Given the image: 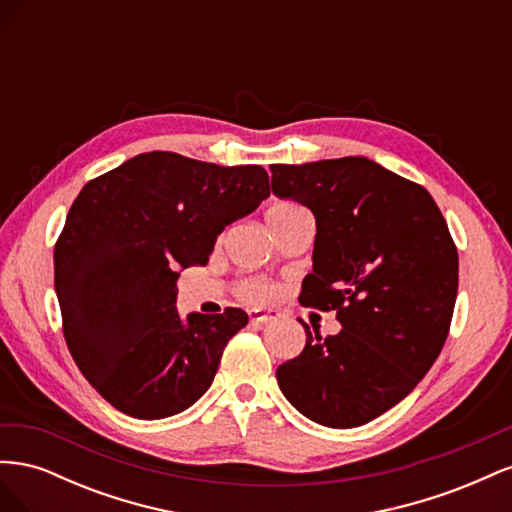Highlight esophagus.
<instances>
[{"mask_svg":"<svg viewBox=\"0 0 512 512\" xmlns=\"http://www.w3.org/2000/svg\"><path fill=\"white\" fill-rule=\"evenodd\" d=\"M277 316L280 314L273 312V309H250V320L254 324H267V322L275 320Z\"/></svg>","mask_w":512,"mask_h":512,"instance_id":"1","label":"esophagus"}]
</instances>
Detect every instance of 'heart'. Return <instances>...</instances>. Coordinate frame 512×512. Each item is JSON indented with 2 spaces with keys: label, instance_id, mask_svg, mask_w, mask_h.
I'll list each match as a JSON object with an SVG mask.
<instances>
[{
  "label": "heart",
  "instance_id": "obj_1",
  "mask_svg": "<svg viewBox=\"0 0 512 512\" xmlns=\"http://www.w3.org/2000/svg\"><path fill=\"white\" fill-rule=\"evenodd\" d=\"M294 211H303L301 205L297 203H290V200H284V203H275L269 211H267V222L269 220H275V218H284V215H290ZM241 294L247 299L252 301H262L267 299L271 294V288L265 284V282H258V280H250V282H243L241 284Z\"/></svg>",
  "mask_w": 512,
  "mask_h": 512
}]
</instances>
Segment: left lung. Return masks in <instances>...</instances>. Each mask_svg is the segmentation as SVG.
<instances>
[{
    "mask_svg": "<svg viewBox=\"0 0 512 512\" xmlns=\"http://www.w3.org/2000/svg\"><path fill=\"white\" fill-rule=\"evenodd\" d=\"M271 188L316 218L314 271L299 303L337 312V335L307 333L277 367L290 404L314 423L359 427L397 406L451 329L459 256L431 194L367 158L271 164Z\"/></svg>",
    "mask_w": 512,
    "mask_h": 512,
    "instance_id": "1",
    "label": "left lung"
}]
</instances>
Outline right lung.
I'll use <instances>...</instances> for the list:
<instances>
[{
    "mask_svg": "<svg viewBox=\"0 0 512 512\" xmlns=\"http://www.w3.org/2000/svg\"><path fill=\"white\" fill-rule=\"evenodd\" d=\"M271 194L256 164L141 153L91 179L55 243L64 337L89 384L119 412L153 421L205 395L247 314H177V269L207 265L220 232Z\"/></svg>",
    "mask_w": 512,
    "mask_h": 512,
    "instance_id": "obj_1",
    "label": "right lung"
}]
</instances>
